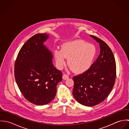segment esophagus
Returning <instances> with one entry per match:
<instances>
[{"instance_id":"34e87169","label":"esophagus","mask_w":129,"mask_h":129,"mask_svg":"<svg viewBox=\"0 0 129 129\" xmlns=\"http://www.w3.org/2000/svg\"><path fill=\"white\" fill-rule=\"evenodd\" d=\"M69 77V76L68 75L66 74H63V75H62V79H64V80L67 79Z\"/></svg>"}]
</instances>
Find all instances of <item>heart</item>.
<instances>
[{
    "label": "heart",
    "instance_id": "heart-1",
    "mask_svg": "<svg viewBox=\"0 0 129 129\" xmlns=\"http://www.w3.org/2000/svg\"><path fill=\"white\" fill-rule=\"evenodd\" d=\"M57 67L62 69L66 63L76 73L81 74L92 66L97 54L96 47L81 40L67 42L62 44L61 49L55 48L54 51Z\"/></svg>",
    "mask_w": 129,
    "mask_h": 129
}]
</instances>
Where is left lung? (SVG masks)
<instances>
[{
    "label": "left lung",
    "instance_id": "left-lung-1",
    "mask_svg": "<svg viewBox=\"0 0 129 129\" xmlns=\"http://www.w3.org/2000/svg\"><path fill=\"white\" fill-rule=\"evenodd\" d=\"M90 36L99 44L100 54L88 70L73 77V91L78 103L89 107L100 103L107 97L116 74V61L110 47L97 37Z\"/></svg>",
    "mask_w": 129,
    "mask_h": 129
}]
</instances>
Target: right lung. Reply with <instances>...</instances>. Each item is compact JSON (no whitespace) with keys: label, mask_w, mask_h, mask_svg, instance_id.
Wrapping results in <instances>:
<instances>
[{"label":"right lung","mask_w":129,"mask_h":129,"mask_svg":"<svg viewBox=\"0 0 129 129\" xmlns=\"http://www.w3.org/2000/svg\"><path fill=\"white\" fill-rule=\"evenodd\" d=\"M49 37L43 33L30 38L21 48L15 63L19 89L26 100L37 105L50 102L55 97L57 83L62 80L61 72L53 63L52 52L44 45Z\"/></svg>","instance_id":"add662e5"}]
</instances>
